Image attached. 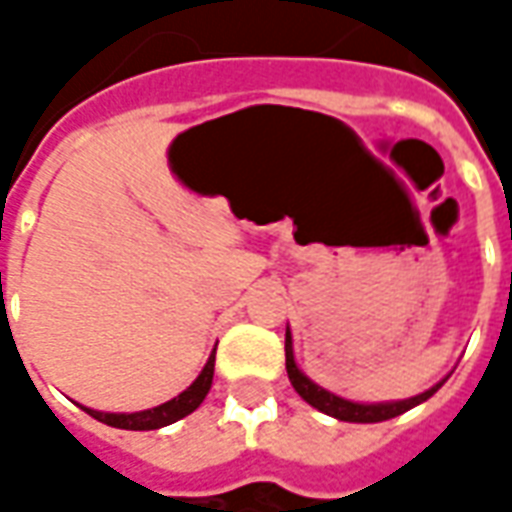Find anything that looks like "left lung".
I'll return each mask as SVG.
<instances>
[{
	"label": "left lung",
	"mask_w": 512,
	"mask_h": 512,
	"mask_svg": "<svg viewBox=\"0 0 512 512\" xmlns=\"http://www.w3.org/2000/svg\"><path fill=\"white\" fill-rule=\"evenodd\" d=\"M285 367H288V378L293 389L299 392L312 408H318L323 414H329L334 419H343V422H384V419L400 417L403 411L408 408L419 406V403H425L428 397H433L441 389V384L447 381V378H441L439 384H433L430 389H425L422 395L417 397H406V400H392V403H354V400H345V397L334 395L329 389H323L315 381L304 376L296 365V359H293V337H290V329L285 332Z\"/></svg>",
	"instance_id": "left-lung-1"
}]
</instances>
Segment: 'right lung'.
<instances>
[{"mask_svg": "<svg viewBox=\"0 0 512 512\" xmlns=\"http://www.w3.org/2000/svg\"><path fill=\"white\" fill-rule=\"evenodd\" d=\"M213 362H216V348L213 354L208 356V362L202 367V373L194 378V384L189 389H183L178 397H172L167 403H161L156 408H147V411H134V414H106V411H93V408L82 406L90 417H95L98 422L104 425H112V428H123V430H156L164 428V425H172L178 419L189 417L194 408L200 406L208 389L213 384Z\"/></svg>", "mask_w": 512, "mask_h": 512, "instance_id": "obj_1", "label": "right lung"}]
</instances>
